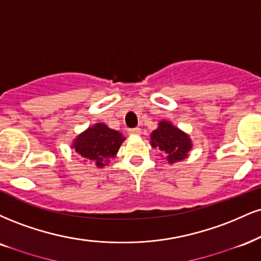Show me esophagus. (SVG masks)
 <instances>
[{
	"mask_svg": "<svg viewBox=\"0 0 261 261\" xmlns=\"http://www.w3.org/2000/svg\"><path fill=\"white\" fill-rule=\"evenodd\" d=\"M127 133L130 135H136V136H139L141 135V128L140 127H135V128H128Z\"/></svg>",
	"mask_w": 261,
	"mask_h": 261,
	"instance_id": "34e87169",
	"label": "esophagus"
}]
</instances>
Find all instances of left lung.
Masks as SVG:
<instances>
[{"label":"left lung","mask_w":261,"mask_h":261,"mask_svg":"<svg viewBox=\"0 0 261 261\" xmlns=\"http://www.w3.org/2000/svg\"><path fill=\"white\" fill-rule=\"evenodd\" d=\"M150 144L153 148L165 153L170 164L186 159L192 148L190 136L166 120L159 121L158 127L150 134Z\"/></svg>","instance_id":"1"}]
</instances>
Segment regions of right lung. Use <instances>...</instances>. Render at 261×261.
I'll return each instance as SVG.
<instances>
[{"label":"right lung","instance_id":"1","mask_svg":"<svg viewBox=\"0 0 261 261\" xmlns=\"http://www.w3.org/2000/svg\"><path fill=\"white\" fill-rule=\"evenodd\" d=\"M124 140L119 131L97 122L80 134L71 147L83 158L95 163L97 168H103L109 159L114 158Z\"/></svg>","mask_w":261,"mask_h":261}]
</instances>
